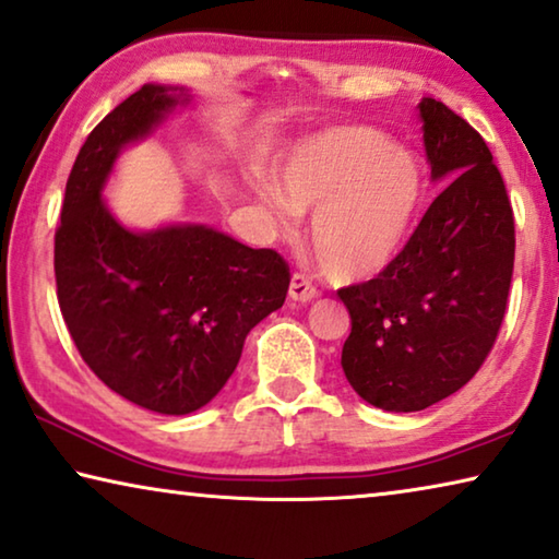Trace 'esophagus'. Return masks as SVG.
Instances as JSON below:
<instances>
[{
  "mask_svg": "<svg viewBox=\"0 0 559 559\" xmlns=\"http://www.w3.org/2000/svg\"><path fill=\"white\" fill-rule=\"evenodd\" d=\"M288 296L290 300H296V304H311L313 298H318V290L313 283L304 276V273H294V276H290Z\"/></svg>",
  "mask_w": 559,
  "mask_h": 559,
  "instance_id": "1",
  "label": "esophagus"
}]
</instances>
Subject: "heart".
Masks as SVG:
<instances>
[{"label":"heart","instance_id":"1","mask_svg":"<svg viewBox=\"0 0 559 559\" xmlns=\"http://www.w3.org/2000/svg\"><path fill=\"white\" fill-rule=\"evenodd\" d=\"M255 197L294 226L313 211L311 246L328 278L360 283L401 259L428 203L420 156L373 127H333L286 152L276 183L255 181Z\"/></svg>","mask_w":559,"mask_h":559}]
</instances>
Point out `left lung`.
Listing matches in <instances>:
<instances>
[{
	"label": "left lung",
	"instance_id": "left-lung-1",
	"mask_svg": "<svg viewBox=\"0 0 559 559\" xmlns=\"http://www.w3.org/2000/svg\"><path fill=\"white\" fill-rule=\"evenodd\" d=\"M418 111L430 179L448 183L391 269L338 290L350 313L343 373L391 413L425 411L480 370L515 263V218L483 136L430 96Z\"/></svg>",
	"mask_w": 559,
	"mask_h": 559
}]
</instances>
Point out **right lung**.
Instances as JSON below:
<instances>
[{
	"label": "right lung",
	"mask_w": 559,
	"mask_h": 559,
	"mask_svg": "<svg viewBox=\"0 0 559 559\" xmlns=\"http://www.w3.org/2000/svg\"><path fill=\"white\" fill-rule=\"evenodd\" d=\"M183 86L144 84L84 141L55 238L57 298L79 353L104 385L162 415L214 401L253 325L278 311L290 273L271 248L203 224L123 226L104 201L119 154L154 134Z\"/></svg>",
	"instance_id": "1"
}]
</instances>
